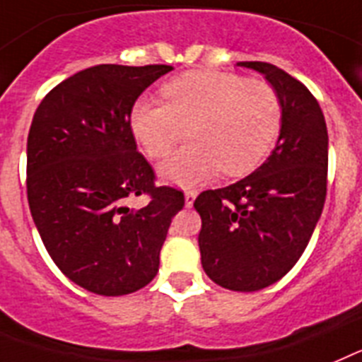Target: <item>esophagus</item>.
Masks as SVG:
<instances>
[{"instance_id": "1", "label": "esophagus", "mask_w": 362, "mask_h": 362, "mask_svg": "<svg viewBox=\"0 0 362 362\" xmlns=\"http://www.w3.org/2000/svg\"><path fill=\"white\" fill-rule=\"evenodd\" d=\"M197 191L194 189H189V191H185L184 193V199H185V206L189 207V206H193V202H194V199H197Z\"/></svg>"}]
</instances>
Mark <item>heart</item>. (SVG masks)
<instances>
[{"label": "heart", "mask_w": 362, "mask_h": 362, "mask_svg": "<svg viewBox=\"0 0 362 362\" xmlns=\"http://www.w3.org/2000/svg\"><path fill=\"white\" fill-rule=\"evenodd\" d=\"M165 103L142 100L131 129L151 158H163L189 127V140L162 163L171 184L199 185L224 169L237 177L266 158L281 129V100L262 80L218 71H193L162 87Z\"/></svg>", "instance_id": "b5f03b06"}]
</instances>
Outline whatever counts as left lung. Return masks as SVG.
<instances>
[{"instance_id": "obj_1", "label": "left lung", "mask_w": 362, "mask_h": 362, "mask_svg": "<svg viewBox=\"0 0 362 362\" xmlns=\"http://www.w3.org/2000/svg\"><path fill=\"white\" fill-rule=\"evenodd\" d=\"M237 65L264 74L281 100V134L250 177L194 200L202 218V268L215 284L257 291L281 281L312 238L326 200L328 131L306 86L266 62Z\"/></svg>"}]
</instances>
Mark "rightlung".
<instances>
[{
  "label": "right lung",
  "instance_id": "1",
  "mask_svg": "<svg viewBox=\"0 0 362 362\" xmlns=\"http://www.w3.org/2000/svg\"><path fill=\"white\" fill-rule=\"evenodd\" d=\"M171 65H96L47 94L27 140L30 215L50 259L83 290L118 297L155 279L184 193L156 187L131 111ZM147 194L144 208L129 199Z\"/></svg>",
  "mask_w": 362,
  "mask_h": 362
}]
</instances>
